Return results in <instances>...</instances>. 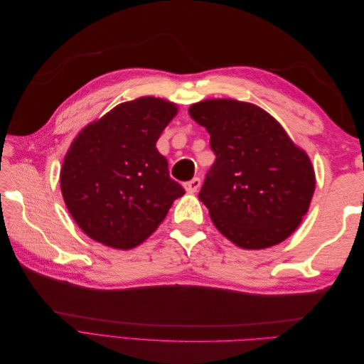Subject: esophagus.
Masks as SVG:
<instances>
[{
    "mask_svg": "<svg viewBox=\"0 0 364 364\" xmlns=\"http://www.w3.org/2000/svg\"><path fill=\"white\" fill-rule=\"evenodd\" d=\"M200 185H202V181H200V178H194V179H191V181H188V182H185L183 183V188L186 190V193H196L197 190L200 188Z\"/></svg>",
    "mask_w": 364,
    "mask_h": 364,
    "instance_id": "1",
    "label": "esophagus"
}]
</instances>
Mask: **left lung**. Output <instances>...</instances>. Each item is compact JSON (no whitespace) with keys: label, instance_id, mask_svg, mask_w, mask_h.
I'll return each instance as SVG.
<instances>
[{"label":"left lung","instance_id":"8db88e82","mask_svg":"<svg viewBox=\"0 0 364 364\" xmlns=\"http://www.w3.org/2000/svg\"><path fill=\"white\" fill-rule=\"evenodd\" d=\"M191 118L209 134L215 162L199 199L213 223L243 249H266L290 237L316 188L306 153L264 109L245 102L203 100Z\"/></svg>","mask_w":364,"mask_h":364}]
</instances>
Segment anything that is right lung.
Returning <instances> with one entry per match:
<instances>
[{
    "label": "right lung",
    "mask_w": 364,
    "mask_h": 364,
    "mask_svg": "<svg viewBox=\"0 0 364 364\" xmlns=\"http://www.w3.org/2000/svg\"><path fill=\"white\" fill-rule=\"evenodd\" d=\"M178 106L141 97L87 124L60 170L65 205L83 232L105 246L132 249L155 232L185 194L156 149Z\"/></svg>",
    "instance_id": "obj_1"
}]
</instances>
